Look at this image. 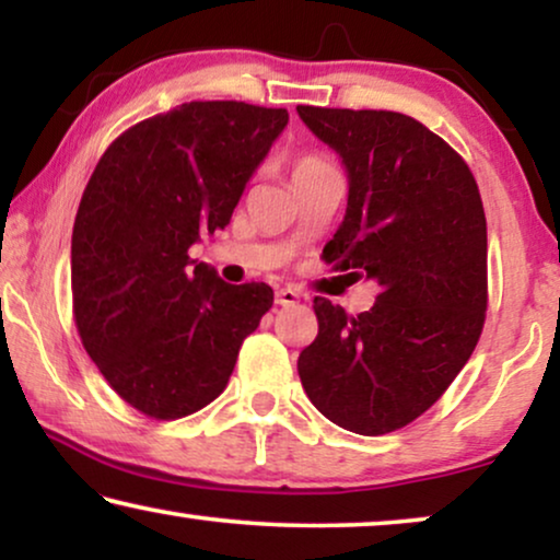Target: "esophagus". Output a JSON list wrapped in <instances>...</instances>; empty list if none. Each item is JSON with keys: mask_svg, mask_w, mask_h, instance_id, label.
Segmentation results:
<instances>
[{"mask_svg": "<svg viewBox=\"0 0 560 560\" xmlns=\"http://www.w3.org/2000/svg\"><path fill=\"white\" fill-rule=\"evenodd\" d=\"M298 295L293 288H282V290H278V293H275V303L278 305H295L298 303Z\"/></svg>", "mask_w": 560, "mask_h": 560, "instance_id": "34e87169", "label": "esophagus"}]
</instances>
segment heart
Instances as JSON below:
<instances>
[{"label": "heart", "mask_w": 560, "mask_h": 560, "mask_svg": "<svg viewBox=\"0 0 560 560\" xmlns=\"http://www.w3.org/2000/svg\"><path fill=\"white\" fill-rule=\"evenodd\" d=\"M328 163L320 155H313V152H301V155H295L293 160V178L303 173H311V171H318V167H326Z\"/></svg>", "instance_id": "b5f03b06"}]
</instances>
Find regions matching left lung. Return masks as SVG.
<instances>
[{
    "mask_svg": "<svg viewBox=\"0 0 560 560\" xmlns=\"http://www.w3.org/2000/svg\"><path fill=\"white\" fill-rule=\"evenodd\" d=\"M349 173L331 270L377 280L370 311L313 301L318 336L298 357L305 395L359 435L423 416L469 362L487 318V219L466 160L418 119L298 106Z\"/></svg>",
    "mask_w": 560,
    "mask_h": 560,
    "instance_id": "obj_1",
    "label": "left lung"
}]
</instances>
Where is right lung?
I'll use <instances>...</instances> for the list:
<instances>
[{
    "instance_id": "obj_1",
    "label": "right lung",
    "mask_w": 560,
    "mask_h": 560,
    "mask_svg": "<svg viewBox=\"0 0 560 560\" xmlns=\"http://www.w3.org/2000/svg\"><path fill=\"white\" fill-rule=\"evenodd\" d=\"M285 125L288 109L180 104L125 129L91 173L73 221V320L142 416L175 420L217 400L272 308L270 285H229L209 265L190 267L188 249L229 224Z\"/></svg>"
}]
</instances>
